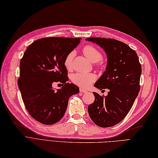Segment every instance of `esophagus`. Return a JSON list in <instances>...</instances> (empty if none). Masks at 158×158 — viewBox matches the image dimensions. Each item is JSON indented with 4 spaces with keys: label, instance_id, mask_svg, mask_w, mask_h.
<instances>
[{
    "label": "esophagus",
    "instance_id": "34e87169",
    "mask_svg": "<svg viewBox=\"0 0 158 158\" xmlns=\"http://www.w3.org/2000/svg\"><path fill=\"white\" fill-rule=\"evenodd\" d=\"M80 92H82V93H86V92H87V90H86V89H84V88H80Z\"/></svg>",
    "mask_w": 158,
    "mask_h": 158
}]
</instances>
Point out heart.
Returning a JSON list of instances; mask_svg holds the SVG:
<instances>
[{
  "label": "heart",
  "mask_w": 158,
  "mask_h": 158,
  "mask_svg": "<svg viewBox=\"0 0 158 158\" xmlns=\"http://www.w3.org/2000/svg\"><path fill=\"white\" fill-rule=\"evenodd\" d=\"M83 53L85 54L89 60L92 62H98L103 58V55L95 47L92 46H86L82 50ZM74 52L68 54L64 59V64L67 70H71L72 68V62L74 58ZM72 82L78 85L82 88H88L96 80V76L92 73H76L72 75L71 78Z\"/></svg>",
  "instance_id": "1"
}]
</instances>
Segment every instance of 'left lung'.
<instances>
[{
    "label": "left lung",
    "mask_w": 158,
    "mask_h": 158,
    "mask_svg": "<svg viewBox=\"0 0 158 158\" xmlns=\"http://www.w3.org/2000/svg\"><path fill=\"white\" fill-rule=\"evenodd\" d=\"M86 40L99 45L108 58L106 70L94 86L109 92L105 97L93 92L95 100L88 106L89 116L100 127L113 126L126 116L138 95L142 66L136 52L122 42L98 37Z\"/></svg>",
    "instance_id": "8db88e82"
}]
</instances>
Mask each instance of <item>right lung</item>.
Instances as JSON below:
<instances>
[{"instance_id":"obj_1","label":"right lung","mask_w":158,"mask_h":158,"mask_svg":"<svg viewBox=\"0 0 158 158\" xmlns=\"http://www.w3.org/2000/svg\"><path fill=\"white\" fill-rule=\"evenodd\" d=\"M80 38L49 37L30 44L20 62L18 85L30 115L43 124L52 125L64 116L69 98L79 92V88L68 82L66 56L80 42ZM54 82L63 87L56 91Z\"/></svg>"}]
</instances>
